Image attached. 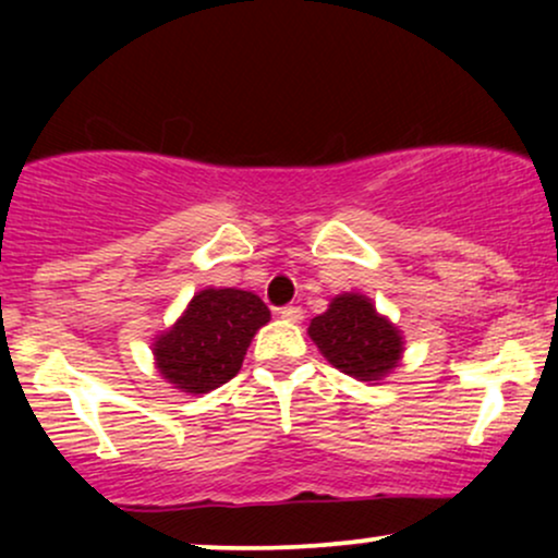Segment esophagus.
I'll return each mask as SVG.
<instances>
[{
  "instance_id": "obj_1",
  "label": "esophagus",
  "mask_w": 558,
  "mask_h": 558,
  "mask_svg": "<svg viewBox=\"0 0 558 558\" xmlns=\"http://www.w3.org/2000/svg\"><path fill=\"white\" fill-rule=\"evenodd\" d=\"M280 317L288 319V323H299V319H304V310H301V306H296V304H288V306H283V310H280Z\"/></svg>"
}]
</instances>
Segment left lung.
<instances>
[{
	"label": "left lung",
	"instance_id": "8db88e82",
	"mask_svg": "<svg viewBox=\"0 0 558 558\" xmlns=\"http://www.w3.org/2000/svg\"><path fill=\"white\" fill-rule=\"evenodd\" d=\"M310 336L332 367L356 380H380L401 356L399 330L360 293L332 299L330 310L312 319Z\"/></svg>",
	"mask_w": 558,
	"mask_h": 558
}]
</instances>
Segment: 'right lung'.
Returning a JSON list of instances; mask_svg holds the SVG:
<instances>
[{
    "instance_id": "obj_1",
    "label": "right lung",
    "mask_w": 558,
    "mask_h": 558,
    "mask_svg": "<svg viewBox=\"0 0 558 558\" xmlns=\"http://www.w3.org/2000/svg\"><path fill=\"white\" fill-rule=\"evenodd\" d=\"M270 323L265 301L235 288H207L155 343L159 373L185 393H209L239 375L248 343Z\"/></svg>"
}]
</instances>
